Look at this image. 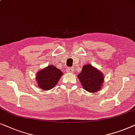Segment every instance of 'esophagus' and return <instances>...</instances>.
<instances>
[{
  "mask_svg": "<svg viewBox=\"0 0 135 135\" xmlns=\"http://www.w3.org/2000/svg\"><path fill=\"white\" fill-rule=\"evenodd\" d=\"M66 72L69 73H73L74 72V69H73V68H67V69H66Z\"/></svg>",
  "mask_w": 135,
  "mask_h": 135,
  "instance_id": "34e87169",
  "label": "esophagus"
}]
</instances>
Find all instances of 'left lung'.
<instances>
[{"label": "left lung", "instance_id": "1", "mask_svg": "<svg viewBox=\"0 0 135 135\" xmlns=\"http://www.w3.org/2000/svg\"><path fill=\"white\" fill-rule=\"evenodd\" d=\"M81 83L83 88L88 92L94 93L101 89L103 86L104 75L99 70L91 64H85L83 66L81 72L77 75Z\"/></svg>", "mask_w": 135, "mask_h": 135}]
</instances>
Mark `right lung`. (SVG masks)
Instances as JSON below:
<instances>
[{"mask_svg": "<svg viewBox=\"0 0 135 135\" xmlns=\"http://www.w3.org/2000/svg\"><path fill=\"white\" fill-rule=\"evenodd\" d=\"M63 72L52 64L39 70L36 73V80L37 86L44 91L54 88L62 76Z\"/></svg>", "mask_w": 135, "mask_h": 135, "instance_id": "1", "label": "right lung"}]
</instances>
